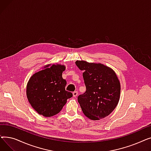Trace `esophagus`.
I'll return each instance as SVG.
<instances>
[{"mask_svg": "<svg viewBox=\"0 0 151 151\" xmlns=\"http://www.w3.org/2000/svg\"><path fill=\"white\" fill-rule=\"evenodd\" d=\"M78 94V92H77V91H75V92H73V97H77Z\"/></svg>", "mask_w": 151, "mask_h": 151, "instance_id": "34e87169", "label": "esophagus"}]
</instances>
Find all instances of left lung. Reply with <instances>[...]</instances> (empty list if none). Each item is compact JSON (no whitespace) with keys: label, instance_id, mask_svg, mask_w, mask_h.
Masks as SVG:
<instances>
[{"label":"left lung","instance_id":"8db88e82","mask_svg":"<svg viewBox=\"0 0 151 151\" xmlns=\"http://www.w3.org/2000/svg\"><path fill=\"white\" fill-rule=\"evenodd\" d=\"M83 73L86 91L78 97L84 114L97 121L113 112L120 99L121 84L115 71L101 63L76 60Z\"/></svg>","mask_w":151,"mask_h":151}]
</instances>
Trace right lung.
I'll list each match as a JSON object with an SVG mask.
<instances>
[{
    "instance_id": "1",
    "label": "right lung",
    "mask_w": 151,
    "mask_h": 151,
    "mask_svg": "<svg viewBox=\"0 0 151 151\" xmlns=\"http://www.w3.org/2000/svg\"><path fill=\"white\" fill-rule=\"evenodd\" d=\"M65 66L47 64L32 75L27 84L26 95L30 105L45 117L59 113L68 99L73 96L65 91L67 81L62 75Z\"/></svg>"
}]
</instances>
